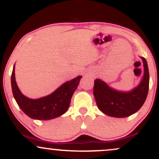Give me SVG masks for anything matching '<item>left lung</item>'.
<instances>
[{"mask_svg":"<svg viewBox=\"0 0 159 159\" xmlns=\"http://www.w3.org/2000/svg\"><path fill=\"white\" fill-rule=\"evenodd\" d=\"M143 61L144 73L140 84L129 92H120L100 79L94 81L93 95L99 110L113 117H126L138 111L143 105L149 90V75L147 62Z\"/></svg>","mask_w":159,"mask_h":159,"instance_id":"1","label":"left lung"}]
</instances>
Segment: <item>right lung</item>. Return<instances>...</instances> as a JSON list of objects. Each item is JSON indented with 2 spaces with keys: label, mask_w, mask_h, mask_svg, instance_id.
<instances>
[{
  "label": "right lung",
  "mask_w": 159,
  "mask_h": 159,
  "mask_svg": "<svg viewBox=\"0 0 159 159\" xmlns=\"http://www.w3.org/2000/svg\"><path fill=\"white\" fill-rule=\"evenodd\" d=\"M82 76L66 81L52 94L45 97L32 99L21 93L15 77V66L11 75L12 94L20 108L29 117L34 120H48L63 115L68 110L72 95L78 87Z\"/></svg>",
  "instance_id": "obj_1"
}]
</instances>
